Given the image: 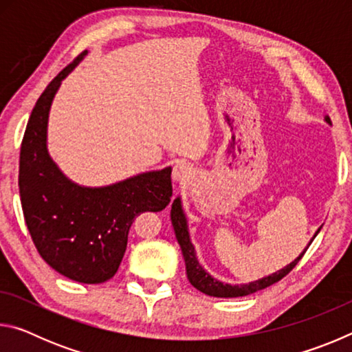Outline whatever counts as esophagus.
Here are the masks:
<instances>
[{
  "mask_svg": "<svg viewBox=\"0 0 352 352\" xmlns=\"http://www.w3.org/2000/svg\"><path fill=\"white\" fill-rule=\"evenodd\" d=\"M190 177H192V168H190L186 162L175 163L174 170H172V178H174L175 182L178 183L188 182Z\"/></svg>",
  "mask_w": 352,
  "mask_h": 352,
  "instance_id": "1",
  "label": "esophagus"
}]
</instances>
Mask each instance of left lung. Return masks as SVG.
Here are the masks:
<instances>
[{"instance_id":"8db88e82","label":"left lung","mask_w":352,"mask_h":352,"mask_svg":"<svg viewBox=\"0 0 352 352\" xmlns=\"http://www.w3.org/2000/svg\"><path fill=\"white\" fill-rule=\"evenodd\" d=\"M324 121L327 124H331L329 116H324ZM170 220H172V226H174L175 231V237L178 243H180L183 258H184V264H186V275L189 283L194 285L195 289L204 292L205 295L210 296H217V298H237V296H245L250 294H254V292L262 290L269 285L278 283L279 279H283L287 273L294 269V267L298 264V261L302 258V254L306 253V250L311 245L312 241L315 239V236L320 233L321 226L315 231L314 237L311 242L307 243V247L302 250V252L298 254V258L294 259L284 267V269L278 270L275 273H272L269 276H264L261 279H256V281H252L248 284H228V283H222L211 276L204 267L200 265V262L197 259V254H195V248L190 242L189 237V228H188V220H186V214L183 211V205H182V199L177 197L172 204V210H170Z\"/></svg>"}]
</instances>
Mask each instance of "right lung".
<instances>
[{
	"instance_id": "add662e5",
	"label": "right lung",
	"mask_w": 352,
	"mask_h": 352,
	"mask_svg": "<svg viewBox=\"0 0 352 352\" xmlns=\"http://www.w3.org/2000/svg\"><path fill=\"white\" fill-rule=\"evenodd\" d=\"M87 51L62 69L31 113L20 152V197L29 233L52 269L73 281L99 284L119 269L133 219L162 211L172 195L170 172L148 170L107 186H80L47 152V119L62 80Z\"/></svg>"
}]
</instances>
